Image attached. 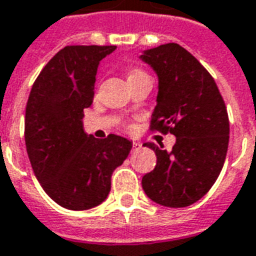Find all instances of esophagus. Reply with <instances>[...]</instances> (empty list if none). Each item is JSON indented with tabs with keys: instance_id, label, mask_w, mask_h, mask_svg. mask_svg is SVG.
<instances>
[{
	"instance_id": "obj_1",
	"label": "esophagus",
	"mask_w": 256,
	"mask_h": 256,
	"mask_svg": "<svg viewBox=\"0 0 256 256\" xmlns=\"http://www.w3.org/2000/svg\"><path fill=\"white\" fill-rule=\"evenodd\" d=\"M132 147H134V150H139V148L142 147V143H140V142L134 140V142H132Z\"/></svg>"
}]
</instances>
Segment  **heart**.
Instances as JSON below:
<instances>
[{
  "label": "heart",
  "instance_id": "heart-1",
  "mask_svg": "<svg viewBox=\"0 0 256 256\" xmlns=\"http://www.w3.org/2000/svg\"><path fill=\"white\" fill-rule=\"evenodd\" d=\"M142 74V72H139V70H134V72H130V76H134V74Z\"/></svg>",
  "mask_w": 256,
  "mask_h": 256
}]
</instances>
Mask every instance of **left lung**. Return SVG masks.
I'll return each mask as SVG.
<instances>
[{
    "label": "left lung",
    "mask_w": 256,
    "mask_h": 256,
    "mask_svg": "<svg viewBox=\"0 0 256 256\" xmlns=\"http://www.w3.org/2000/svg\"><path fill=\"white\" fill-rule=\"evenodd\" d=\"M158 76L151 128L176 136L172 151L154 143L156 165L142 178L152 202L187 207L206 195L221 173L229 143V118L216 82L190 52L161 44L140 56Z\"/></svg>",
    "instance_id": "1"
}]
</instances>
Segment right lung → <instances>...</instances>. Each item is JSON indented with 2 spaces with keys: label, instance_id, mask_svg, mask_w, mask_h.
<instances>
[{
  "label": "right lung",
  "instance_id": "add662e5",
  "mask_svg": "<svg viewBox=\"0 0 256 256\" xmlns=\"http://www.w3.org/2000/svg\"><path fill=\"white\" fill-rule=\"evenodd\" d=\"M114 50L66 46L40 70L30 92L24 124L30 162L44 192L68 210H88L104 202L113 172L132 148L122 136L95 139L83 126L98 65Z\"/></svg>",
  "mask_w": 256,
  "mask_h": 256
}]
</instances>
